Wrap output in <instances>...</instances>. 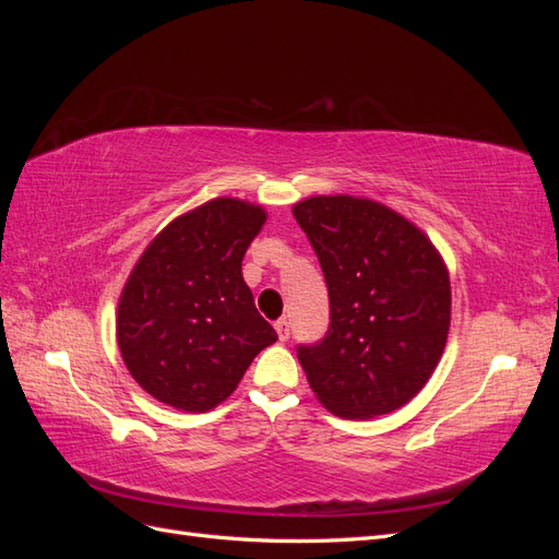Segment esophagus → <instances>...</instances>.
<instances>
[{"label":"esophagus","mask_w":559,"mask_h":559,"mask_svg":"<svg viewBox=\"0 0 559 559\" xmlns=\"http://www.w3.org/2000/svg\"><path fill=\"white\" fill-rule=\"evenodd\" d=\"M275 331H277L282 343L289 341V321H286V319H277V321H275Z\"/></svg>","instance_id":"esophagus-1"}]
</instances>
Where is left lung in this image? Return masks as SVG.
<instances>
[{
  "mask_svg": "<svg viewBox=\"0 0 559 559\" xmlns=\"http://www.w3.org/2000/svg\"><path fill=\"white\" fill-rule=\"evenodd\" d=\"M294 216L324 270L331 324L298 361L347 419L399 411L431 378L450 331V277L431 240L376 200L314 195Z\"/></svg>",
  "mask_w": 559,
  "mask_h": 559,
  "instance_id": "1",
  "label": "left lung"
}]
</instances>
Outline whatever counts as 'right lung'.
<instances>
[{
	"instance_id": "obj_1",
	"label": "right lung",
	"mask_w": 559,
	"mask_h": 559,
	"mask_svg": "<svg viewBox=\"0 0 559 559\" xmlns=\"http://www.w3.org/2000/svg\"><path fill=\"white\" fill-rule=\"evenodd\" d=\"M265 216L238 198L210 200L167 224L132 267L118 300V349L160 403L212 411L277 341L242 280L245 251Z\"/></svg>"
}]
</instances>
